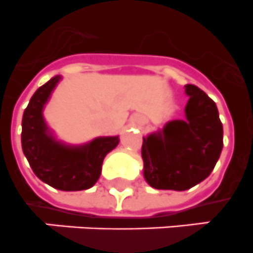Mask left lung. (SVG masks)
I'll return each instance as SVG.
<instances>
[{
	"label": "left lung",
	"instance_id": "left-lung-1",
	"mask_svg": "<svg viewBox=\"0 0 253 253\" xmlns=\"http://www.w3.org/2000/svg\"><path fill=\"white\" fill-rule=\"evenodd\" d=\"M185 93V118L143 137V176L155 189L193 188L211 175L222 152L223 126L215 103L193 84H186Z\"/></svg>",
	"mask_w": 253,
	"mask_h": 253
}]
</instances>
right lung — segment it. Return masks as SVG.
<instances>
[{
  "mask_svg": "<svg viewBox=\"0 0 253 253\" xmlns=\"http://www.w3.org/2000/svg\"><path fill=\"white\" fill-rule=\"evenodd\" d=\"M61 79L55 76L39 88L22 116V151L31 169L42 181L64 192L85 190L101 176L106 155L120 142L118 136L97 137L70 146L60 142L49 131L42 110Z\"/></svg>",
  "mask_w": 253,
  "mask_h": 253,
  "instance_id": "right-lung-1",
  "label": "right lung"
}]
</instances>
